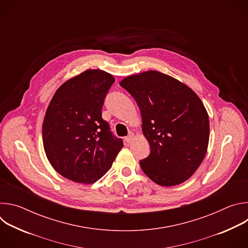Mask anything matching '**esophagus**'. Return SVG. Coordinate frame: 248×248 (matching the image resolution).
Returning a JSON list of instances; mask_svg holds the SVG:
<instances>
[{"mask_svg":"<svg viewBox=\"0 0 248 248\" xmlns=\"http://www.w3.org/2000/svg\"><path fill=\"white\" fill-rule=\"evenodd\" d=\"M134 137H135V135H134V133L133 132H129V134L125 137V141L127 143H130L131 141L134 139Z\"/></svg>","mask_w":248,"mask_h":248,"instance_id":"1","label":"esophagus"}]
</instances>
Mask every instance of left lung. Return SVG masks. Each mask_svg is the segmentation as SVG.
Here are the masks:
<instances>
[{
	"label": "left lung",
	"mask_w": 248,
	"mask_h": 248,
	"mask_svg": "<svg viewBox=\"0 0 248 248\" xmlns=\"http://www.w3.org/2000/svg\"><path fill=\"white\" fill-rule=\"evenodd\" d=\"M120 85L135 99L151 147L140 167L162 186H178L196 171L208 148L209 116L187 85L158 70L124 78Z\"/></svg>",
	"instance_id": "obj_1"
}]
</instances>
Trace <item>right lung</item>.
Returning a JSON list of instances; mask_svg holds the SVG:
<instances>
[{
  "label": "right lung",
  "instance_id": "1",
  "mask_svg": "<svg viewBox=\"0 0 248 248\" xmlns=\"http://www.w3.org/2000/svg\"><path fill=\"white\" fill-rule=\"evenodd\" d=\"M114 82L109 73L87 69L54 94L43 122V146L52 167L65 179L97 182L124 147L102 119L104 99Z\"/></svg>",
  "mask_w": 248,
  "mask_h": 248
}]
</instances>
